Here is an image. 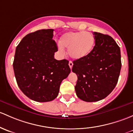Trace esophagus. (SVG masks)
<instances>
[{"instance_id": "34e87169", "label": "esophagus", "mask_w": 133, "mask_h": 133, "mask_svg": "<svg viewBox=\"0 0 133 133\" xmlns=\"http://www.w3.org/2000/svg\"><path fill=\"white\" fill-rule=\"evenodd\" d=\"M69 68H70V69H72V65H73V64H72V62H71V61H69Z\"/></svg>"}]
</instances>
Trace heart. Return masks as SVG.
<instances>
[{
  "label": "heart",
  "instance_id": "obj_1",
  "mask_svg": "<svg viewBox=\"0 0 133 133\" xmlns=\"http://www.w3.org/2000/svg\"><path fill=\"white\" fill-rule=\"evenodd\" d=\"M95 43L93 34L89 32H68L60 38L58 50L68 49V54L72 58L79 60L87 57L92 50Z\"/></svg>",
  "mask_w": 133,
  "mask_h": 133
}]
</instances>
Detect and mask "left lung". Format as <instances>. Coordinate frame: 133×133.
Listing matches in <instances>:
<instances>
[{"instance_id": "1", "label": "left lung", "mask_w": 133, "mask_h": 133, "mask_svg": "<svg viewBox=\"0 0 133 133\" xmlns=\"http://www.w3.org/2000/svg\"><path fill=\"white\" fill-rule=\"evenodd\" d=\"M95 46L87 57L73 61L72 71L76 74V95L86 102L107 97L115 87L121 69V50L108 35L94 32Z\"/></svg>"}]
</instances>
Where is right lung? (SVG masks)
<instances>
[{
  "label": "right lung",
  "mask_w": 133,
  "mask_h": 133,
  "mask_svg": "<svg viewBox=\"0 0 133 133\" xmlns=\"http://www.w3.org/2000/svg\"><path fill=\"white\" fill-rule=\"evenodd\" d=\"M54 29H42L25 36L15 51L13 69L22 92L30 99L48 102L57 97L60 85L70 73L69 61L54 58L58 51Z\"/></svg>",
  "instance_id": "obj_1"
}]
</instances>
